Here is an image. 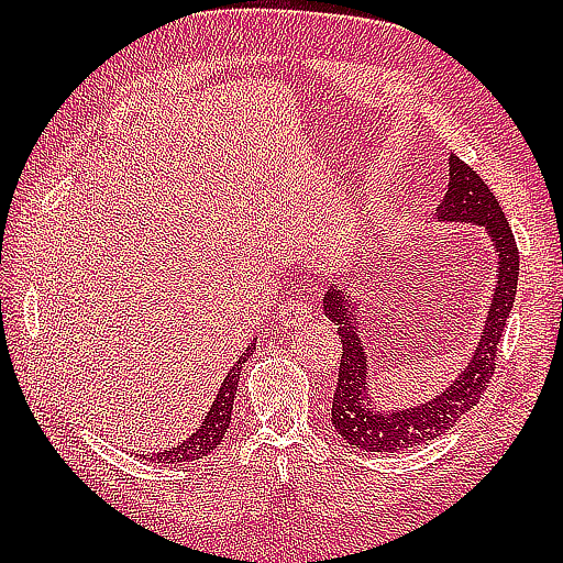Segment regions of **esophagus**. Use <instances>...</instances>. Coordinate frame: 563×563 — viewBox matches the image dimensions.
Wrapping results in <instances>:
<instances>
[{
  "label": "esophagus",
  "mask_w": 563,
  "mask_h": 563,
  "mask_svg": "<svg viewBox=\"0 0 563 563\" xmlns=\"http://www.w3.org/2000/svg\"><path fill=\"white\" fill-rule=\"evenodd\" d=\"M309 319H312V307H309L305 300H300V297H290V300H285V305L278 312V321L285 329L302 327Z\"/></svg>",
  "instance_id": "1"
}]
</instances>
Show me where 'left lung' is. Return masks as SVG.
<instances>
[{
  "label": "left lung",
  "mask_w": 563,
  "mask_h": 563,
  "mask_svg": "<svg viewBox=\"0 0 563 563\" xmlns=\"http://www.w3.org/2000/svg\"><path fill=\"white\" fill-rule=\"evenodd\" d=\"M448 164L450 184L445 198L440 200L438 218L448 222L484 224L498 256L494 302L486 314L482 341L476 345L470 365L462 369V375L435 399L413 406V409L387 413L375 411L373 401H365L367 355L361 333H357L361 324L353 321L363 314V307L353 302V297L341 295L336 288H331L324 297V314L333 324H339V336L343 343L336 394H333L331 404V423L349 445L367 452H399L435 440L445 435L466 411L474 409L494 377L498 343L504 336L512 302H516L520 256L506 214L492 188L470 164L462 162L457 154H450Z\"/></svg>",
  "instance_id": "obj_1"
}]
</instances>
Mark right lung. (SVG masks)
I'll list each match as a JSON object with an SVG mask.
<instances>
[{"instance_id": "1", "label": "right lung", "mask_w": 563, "mask_h": 563, "mask_svg": "<svg viewBox=\"0 0 563 563\" xmlns=\"http://www.w3.org/2000/svg\"><path fill=\"white\" fill-rule=\"evenodd\" d=\"M254 345L256 343H251L249 349L239 355V361L234 363L230 373H227L222 387L218 391V399L212 401L206 421H202V426L196 430V433L188 440H184L181 445H174L164 452H154L152 457L147 454L150 460H157L164 464L194 462V460H202L208 452H212L220 445L224 433L230 430V423H232V406H234V394H236V385H239V373H242V365L249 361V355L254 353Z\"/></svg>"}]
</instances>
